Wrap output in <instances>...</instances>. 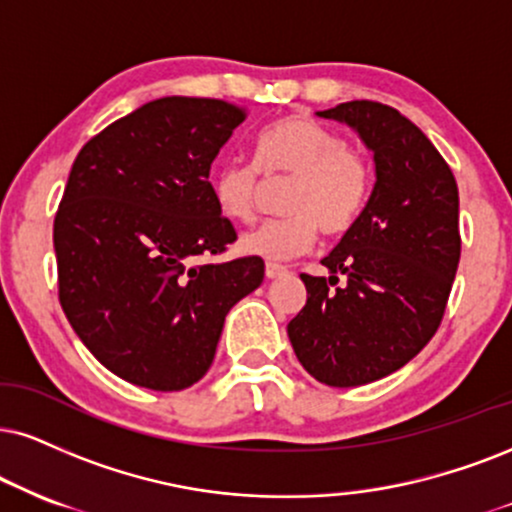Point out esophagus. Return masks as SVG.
Here are the masks:
<instances>
[{
  "mask_svg": "<svg viewBox=\"0 0 512 512\" xmlns=\"http://www.w3.org/2000/svg\"><path fill=\"white\" fill-rule=\"evenodd\" d=\"M285 275H287V268L275 266V263H268V266H266L268 280H277V277H285Z\"/></svg>",
  "mask_w": 512,
  "mask_h": 512,
  "instance_id": "obj_1",
  "label": "esophagus"
}]
</instances>
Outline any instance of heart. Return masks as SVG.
Here are the masks:
<instances>
[{
	"mask_svg": "<svg viewBox=\"0 0 512 512\" xmlns=\"http://www.w3.org/2000/svg\"><path fill=\"white\" fill-rule=\"evenodd\" d=\"M254 163L227 161L211 178L218 211L232 223H251L263 180H287V218L246 232L239 246L266 261H287L308 251L318 230L337 237L351 230L370 192V168L339 132L306 116H287L258 135Z\"/></svg>",
	"mask_w": 512,
	"mask_h": 512,
	"instance_id": "obj_1",
	"label": "heart"
}]
</instances>
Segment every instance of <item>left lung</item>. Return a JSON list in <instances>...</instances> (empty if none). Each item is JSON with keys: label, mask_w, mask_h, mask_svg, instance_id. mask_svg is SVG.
I'll return each instance as SVG.
<instances>
[{"label": "left lung", "mask_w": 512, "mask_h": 512, "mask_svg": "<svg viewBox=\"0 0 512 512\" xmlns=\"http://www.w3.org/2000/svg\"><path fill=\"white\" fill-rule=\"evenodd\" d=\"M318 116L361 137L375 185L323 258L330 275H301L308 299L287 334L308 375L361 387L418 356L444 318L460 261L458 185L425 132L391 106L361 99Z\"/></svg>", "instance_id": "1"}]
</instances>
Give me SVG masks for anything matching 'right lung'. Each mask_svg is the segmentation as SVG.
<instances>
[{"instance_id":"add662e5","label":"right lung","mask_w":512,"mask_h":512,"mask_svg":"<svg viewBox=\"0 0 512 512\" xmlns=\"http://www.w3.org/2000/svg\"><path fill=\"white\" fill-rule=\"evenodd\" d=\"M246 109L163 97L80 149L54 218L59 301L80 342L125 382L192 387L230 308L261 287L263 258L199 263L237 239L211 163Z\"/></svg>"}]
</instances>
